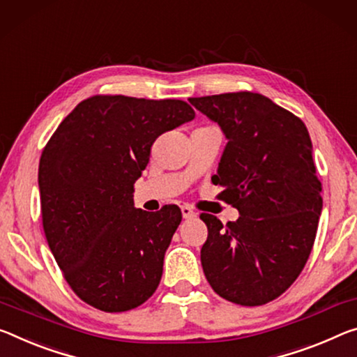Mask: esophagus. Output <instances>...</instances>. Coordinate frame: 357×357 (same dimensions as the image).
<instances>
[{
    "label": "esophagus",
    "mask_w": 357,
    "mask_h": 357,
    "mask_svg": "<svg viewBox=\"0 0 357 357\" xmlns=\"http://www.w3.org/2000/svg\"><path fill=\"white\" fill-rule=\"evenodd\" d=\"M181 213H183V218H184V219H192V218L197 216V213L194 211V209H192V208L188 206V205L181 206Z\"/></svg>",
    "instance_id": "1"
}]
</instances>
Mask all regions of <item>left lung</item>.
Returning a JSON list of instances; mask_svg holds the SVG:
<instances>
[{
    "mask_svg": "<svg viewBox=\"0 0 357 357\" xmlns=\"http://www.w3.org/2000/svg\"><path fill=\"white\" fill-rule=\"evenodd\" d=\"M189 101L227 139L211 179L240 213L225 225L213 214L200 216L208 227L200 251L203 271L225 301L264 305L297 280L318 230L322 197L308 130L259 93Z\"/></svg>",
    "mask_w": 357,
    "mask_h": 357,
    "instance_id": "obj_1",
    "label": "left lung"
}]
</instances>
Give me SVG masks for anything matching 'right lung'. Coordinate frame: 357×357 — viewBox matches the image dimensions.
<instances>
[{
	"label": "right lung",
	"mask_w": 357,
	"mask_h": 357,
	"mask_svg": "<svg viewBox=\"0 0 357 357\" xmlns=\"http://www.w3.org/2000/svg\"><path fill=\"white\" fill-rule=\"evenodd\" d=\"M194 117L181 100L100 95L81 101L44 148L38 172L44 234L86 303L119 313L155 292L183 214L176 205L137 209L133 184L152 143Z\"/></svg>",
	"instance_id": "right-lung-1"
}]
</instances>
